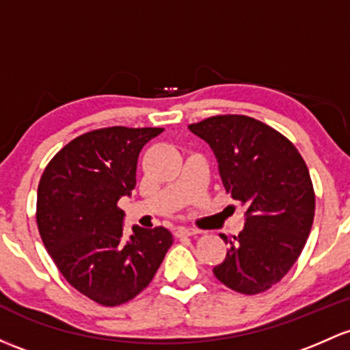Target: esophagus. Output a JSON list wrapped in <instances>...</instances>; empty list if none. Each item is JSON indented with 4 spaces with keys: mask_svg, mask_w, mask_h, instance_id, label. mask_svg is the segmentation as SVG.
Masks as SVG:
<instances>
[{
    "mask_svg": "<svg viewBox=\"0 0 350 350\" xmlns=\"http://www.w3.org/2000/svg\"><path fill=\"white\" fill-rule=\"evenodd\" d=\"M198 233H200V231L193 230V228H178V230H176V237H178V238H183V237H196Z\"/></svg>",
    "mask_w": 350,
    "mask_h": 350,
    "instance_id": "esophagus-1",
    "label": "esophagus"
}]
</instances>
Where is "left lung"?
<instances>
[{"instance_id": "left-lung-1", "label": "left lung", "mask_w": 350, "mask_h": 350, "mask_svg": "<svg viewBox=\"0 0 350 350\" xmlns=\"http://www.w3.org/2000/svg\"><path fill=\"white\" fill-rule=\"evenodd\" d=\"M211 146L224 189L246 208L245 228L213 273L243 295L267 292L299 260L315 215L310 172L297 147L248 116H213L191 124Z\"/></svg>"}]
</instances>
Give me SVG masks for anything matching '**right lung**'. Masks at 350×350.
Returning a JSON list of instances; mask_svg holds the SVG:
<instances>
[{"instance_id":"add662e5","label":"right lung","mask_w":350,"mask_h":350,"mask_svg":"<svg viewBox=\"0 0 350 350\" xmlns=\"http://www.w3.org/2000/svg\"><path fill=\"white\" fill-rule=\"evenodd\" d=\"M161 127H104L62 147L43 171L36 224L64 278L87 299L117 307L142 292L156 275L172 234L163 226H134L124 238L117 206L135 187L137 157Z\"/></svg>"}]
</instances>
